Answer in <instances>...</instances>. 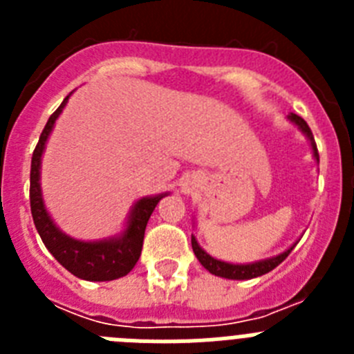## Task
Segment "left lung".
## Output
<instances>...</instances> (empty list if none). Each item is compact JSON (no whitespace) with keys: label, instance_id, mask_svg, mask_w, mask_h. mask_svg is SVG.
I'll return each instance as SVG.
<instances>
[{"label":"left lung","instance_id":"left-lung-1","mask_svg":"<svg viewBox=\"0 0 354 354\" xmlns=\"http://www.w3.org/2000/svg\"><path fill=\"white\" fill-rule=\"evenodd\" d=\"M287 118H289L292 124H296V126L301 129V133L305 134L306 138H308V142H310V145H312V152H314V158L317 159V162H319L317 145H315L314 134H312L308 124H306V122L296 113H290ZM192 246H193V252H195L196 259H198V262L204 266L209 273L216 274V277L228 278V280H250V278L262 277V274L273 271L274 268L280 264V262L286 261V257L289 255L290 252H292V248L296 245H292L289 250H286V252L280 253V255H277V257H270V259H264V261H257V262H250V264H230V262H223V261H218V259L211 257L207 252H204V250L200 248V245L196 243L195 236H192Z\"/></svg>","mask_w":354,"mask_h":354}]
</instances>
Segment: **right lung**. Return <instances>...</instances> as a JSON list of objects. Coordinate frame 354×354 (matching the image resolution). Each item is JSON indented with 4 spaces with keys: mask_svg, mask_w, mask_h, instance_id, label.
<instances>
[{
    "mask_svg": "<svg viewBox=\"0 0 354 354\" xmlns=\"http://www.w3.org/2000/svg\"><path fill=\"white\" fill-rule=\"evenodd\" d=\"M72 93V92H71ZM64 99L58 109L49 117L48 124L40 134L39 143L33 150L30 171V205L33 223L37 232L42 237L46 248L53 253V257L71 271L74 277L88 282H109L120 277H126L142 255L143 236H145L147 221L156 209L159 200L165 195L145 196L134 204L129 214L126 230L117 237H109L102 241H77L64 234L51 220L48 209L44 205L42 189H40V162H42L44 149L51 134L56 118L60 117L67 104L68 97Z\"/></svg>",
    "mask_w": 354,
    "mask_h": 354,
    "instance_id": "1",
    "label": "right lung"
}]
</instances>
